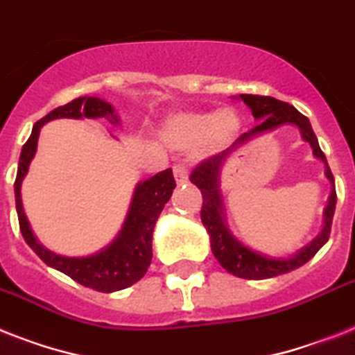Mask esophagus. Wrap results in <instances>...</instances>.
Wrapping results in <instances>:
<instances>
[{"instance_id": "1", "label": "esophagus", "mask_w": 355, "mask_h": 355, "mask_svg": "<svg viewBox=\"0 0 355 355\" xmlns=\"http://www.w3.org/2000/svg\"><path fill=\"white\" fill-rule=\"evenodd\" d=\"M173 175H175L177 184L187 182V168L184 166V164H177V166L173 168Z\"/></svg>"}]
</instances>
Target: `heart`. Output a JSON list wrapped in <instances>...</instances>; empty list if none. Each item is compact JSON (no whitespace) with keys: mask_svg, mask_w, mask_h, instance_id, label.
Segmentation results:
<instances>
[{"mask_svg":"<svg viewBox=\"0 0 355 355\" xmlns=\"http://www.w3.org/2000/svg\"><path fill=\"white\" fill-rule=\"evenodd\" d=\"M241 125V116L233 109L184 112L166 122L164 138L177 148H195L204 142L211 148H224L237 137Z\"/></svg>","mask_w":355,"mask_h":355,"instance_id":"heart-1","label":"heart"}]
</instances>
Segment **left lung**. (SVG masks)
<instances>
[{
  "label": "left lung",
  "mask_w": 355,
  "mask_h": 355,
  "mask_svg": "<svg viewBox=\"0 0 355 355\" xmlns=\"http://www.w3.org/2000/svg\"><path fill=\"white\" fill-rule=\"evenodd\" d=\"M239 98L252 109V114L257 125L252 131L244 132L243 137H239L232 148H227L226 151L218 153L215 157L204 160L202 164H198L197 168L193 169L189 180L202 193L200 218H202L206 232L209 233V244H211V252L215 259L220 262V266L226 272L233 273L235 277L257 279L259 281V279H272L282 275V273L292 272V270H297L302 264H306L327 244L328 237H330V227H332L334 211H336L337 195L336 186H334V175L328 168L327 157L319 148L318 137H315V132L310 125V120L304 114H301L290 103L275 100L272 96L241 94ZM281 125H295L302 131L303 139L313 146L314 156L325 164V176L333 184V191L325 208L323 230L318 237L290 258H270L248 248L229 232L225 216L223 215L222 193H220V169L233 150H236L244 143L251 141L253 137L275 130Z\"/></svg>",
  "instance_id": "1"
}]
</instances>
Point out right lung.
<instances>
[{
	"label": "right lung",
	"instance_id": "add662e5",
	"mask_svg": "<svg viewBox=\"0 0 355 355\" xmlns=\"http://www.w3.org/2000/svg\"><path fill=\"white\" fill-rule=\"evenodd\" d=\"M56 118H107L112 125H116L118 114L111 103L96 96H80L73 102L56 107L47 116L34 123L33 132L25 142L19 155L18 175L14 182V195H16V211H18L19 230L25 243L33 248V252L42 259L47 266L54 268L58 272L65 273L85 288L96 292L111 293L129 288L146 275L153 257V230L162 213L164 206L171 198L175 189V178L171 169L157 173L155 177L138 182L132 193L129 204L128 217L123 220L122 230L112 239V243L102 248L100 252L85 257H67L58 255L43 246L34 235L33 227L28 224L27 215L23 211L21 204V182L28 171L37 149L40 129L51 120Z\"/></svg>",
	"mask_w": 355,
	"mask_h": 355
}]
</instances>
